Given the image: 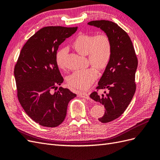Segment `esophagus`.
<instances>
[{
    "instance_id": "esophagus-1",
    "label": "esophagus",
    "mask_w": 160,
    "mask_h": 160,
    "mask_svg": "<svg viewBox=\"0 0 160 160\" xmlns=\"http://www.w3.org/2000/svg\"><path fill=\"white\" fill-rule=\"evenodd\" d=\"M79 96L80 98H85L87 99H89V95L88 93H85V92H80L79 93Z\"/></svg>"
}]
</instances>
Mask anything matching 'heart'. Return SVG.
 Wrapping results in <instances>:
<instances>
[{
    "instance_id": "1",
    "label": "heart",
    "mask_w": 160,
    "mask_h": 160,
    "mask_svg": "<svg viewBox=\"0 0 160 160\" xmlns=\"http://www.w3.org/2000/svg\"><path fill=\"white\" fill-rule=\"evenodd\" d=\"M72 46L79 54L87 55L89 63L99 71L107 68L112 57V42L105 33L79 35L72 42ZM67 53L68 49L65 47L60 49L56 54L57 65L61 69L65 68ZM95 68L91 67L73 72L67 78L68 84L78 89H88L98 78V71Z\"/></svg>"
}]
</instances>
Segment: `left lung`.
Listing matches in <instances>:
<instances>
[{
    "instance_id": "8db88e82",
    "label": "left lung",
    "mask_w": 160,
    "mask_h": 160,
    "mask_svg": "<svg viewBox=\"0 0 160 160\" xmlns=\"http://www.w3.org/2000/svg\"><path fill=\"white\" fill-rule=\"evenodd\" d=\"M88 25L100 28L110 37L113 52L109 65L100 79L97 91L90 98L104 105L101 123H108L118 118L128 107L136 89L135 82L138 67V58L133 43L128 33L117 24L109 21H93ZM100 89H108V93L99 96Z\"/></svg>"
}]
</instances>
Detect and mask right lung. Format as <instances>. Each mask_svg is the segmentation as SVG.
I'll list each match as a JSON object with an SVG mask.
<instances>
[{
  "mask_svg": "<svg viewBox=\"0 0 160 160\" xmlns=\"http://www.w3.org/2000/svg\"><path fill=\"white\" fill-rule=\"evenodd\" d=\"M77 30L75 27H45L28 38L22 48L14 75L17 97L26 113L44 127L63 122L69 101L76 94L57 85L63 82L56 63L58 48Z\"/></svg>",
  "mask_w": 160,
  "mask_h": 160,
  "instance_id": "add662e5",
  "label": "right lung"
}]
</instances>
